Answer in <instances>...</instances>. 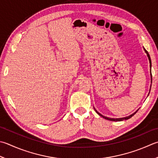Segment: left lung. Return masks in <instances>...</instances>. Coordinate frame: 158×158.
I'll use <instances>...</instances> for the list:
<instances>
[{"label": "left lung", "instance_id": "left-lung-1", "mask_svg": "<svg viewBox=\"0 0 158 158\" xmlns=\"http://www.w3.org/2000/svg\"><path fill=\"white\" fill-rule=\"evenodd\" d=\"M143 48H144V51H145V52H146L147 53V57H148V59H149V63H150V69H151V57H150V55H149V52H147V51L146 50V49H145L144 47H143ZM151 83H152V74H151ZM150 89H151V88H150ZM94 110L96 111V112H97L98 115L99 116H101V117H103V118H104L105 119H106V120H110V121H122V120H127V119H129V118H131V117L134 115V114L136 113L137 112H138V110L137 111H135V112H134V113H133L132 114H131V115H129V116H126V117H123V118H109V117H106V116H103V115H102L101 114H100L99 112H98L97 111V110L95 109V108L94 107Z\"/></svg>", "mask_w": 158, "mask_h": 158}]
</instances>
